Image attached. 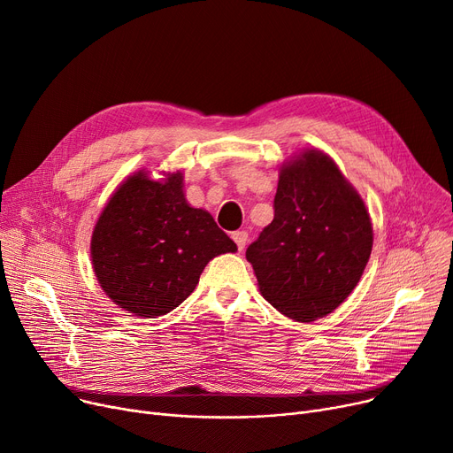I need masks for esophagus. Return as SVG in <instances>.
Returning <instances> with one entry per match:
<instances>
[{
  "mask_svg": "<svg viewBox=\"0 0 453 453\" xmlns=\"http://www.w3.org/2000/svg\"><path fill=\"white\" fill-rule=\"evenodd\" d=\"M233 241L236 244V248H239V251H242L248 244V233L246 231H234L233 233Z\"/></svg>",
  "mask_w": 453,
  "mask_h": 453,
  "instance_id": "obj_1",
  "label": "esophagus"
}]
</instances>
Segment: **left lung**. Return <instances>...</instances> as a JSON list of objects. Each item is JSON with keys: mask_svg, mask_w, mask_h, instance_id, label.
I'll return each instance as SVG.
<instances>
[{"mask_svg": "<svg viewBox=\"0 0 453 453\" xmlns=\"http://www.w3.org/2000/svg\"><path fill=\"white\" fill-rule=\"evenodd\" d=\"M273 220L246 250L260 294L290 319L323 318L350 296L372 250L362 196L318 149L284 163Z\"/></svg>", "mask_w": 453, "mask_h": 453, "instance_id": "1", "label": "left lung"}]
</instances>
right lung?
<instances>
[{"label":"right lung","instance_id":"right-lung-1","mask_svg":"<svg viewBox=\"0 0 453 453\" xmlns=\"http://www.w3.org/2000/svg\"><path fill=\"white\" fill-rule=\"evenodd\" d=\"M236 244L203 209L190 207L183 174L139 171L117 187L91 234L101 288L127 312L157 318L183 303L211 258Z\"/></svg>","mask_w":453,"mask_h":453}]
</instances>
